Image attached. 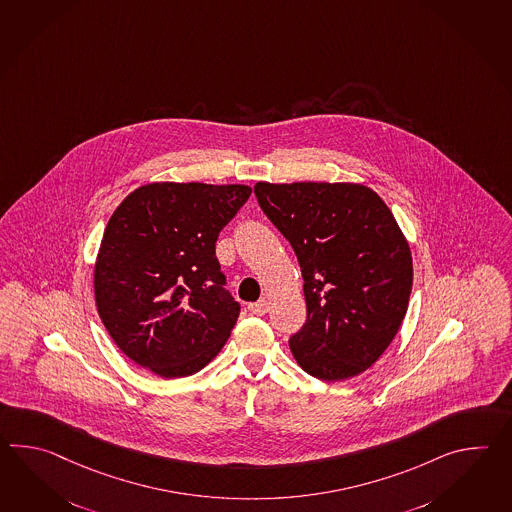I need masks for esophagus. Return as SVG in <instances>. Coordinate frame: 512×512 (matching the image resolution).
<instances>
[{
	"mask_svg": "<svg viewBox=\"0 0 512 512\" xmlns=\"http://www.w3.org/2000/svg\"><path fill=\"white\" fill-rule=\"evenodd\" d=\"M248 310H250L251 314H255V316H264L270 310V303L262 299V301H257V303H250Z\"/></svg>",
	"mask_w": 512,
	"mask_h": 512,
	"instance_id": "obj_1",
	"label": "esophagus"
}]
</instances>
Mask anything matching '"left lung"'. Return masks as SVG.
<instances>
[{"label": "left lung", "instance_id": "8db88e82", "mask_svg": "<svg viewBox=\"0 0 512 512\" xmlns=\"http://www.w3.org/2000/svg\"><path fill=\"white\" fill-rule=\"evenodd\" d=\"M255 196L303 273L307 323L288 341L297 364L325 382L364 373L408 310L413 261L395 216L362 183L259 182Z\"/></svg>", "mask_w": 512, "mask_h": 512}]
</instances>
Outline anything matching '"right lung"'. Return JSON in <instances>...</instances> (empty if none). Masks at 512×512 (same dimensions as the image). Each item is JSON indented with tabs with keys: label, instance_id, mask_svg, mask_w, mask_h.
Returning <instances> with one entry per match:
<instances>
[{
	"label": "right lung",
	"instance_id": "add662e5",
	"mask_svg": "<svg viewBox=\"0 0 512 512\" xmlns=\"http://www.w3.org/2000/svg\"><path fill=\"white\" fill-rule=\"evenodd\" d=\"M250 194L239 183H147L110 216L93 272L95 303L132 362L182 378L220 353L240 305L224 288L215 244Z\"/></svg>",
	"mask_w": 512,
	"mask_h": 512
}]
</instances>
